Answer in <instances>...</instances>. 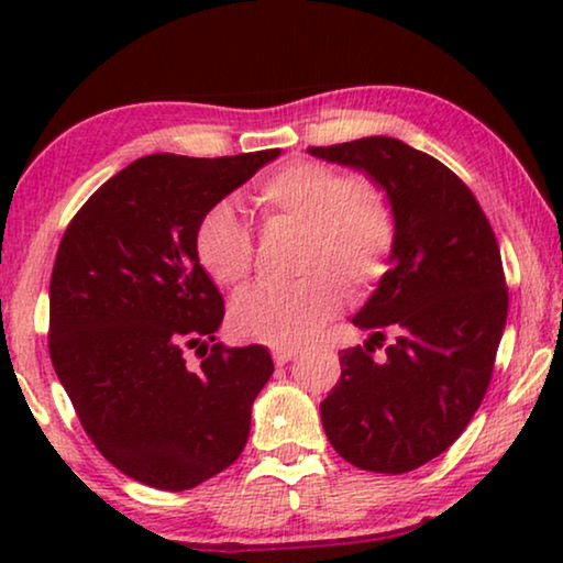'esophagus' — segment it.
Segmentation results:
<instances>
[{
  "mask_svg": "<svg viewBox=\"0 0 563 563\" xmlns=\"http://www.w3.org/2000/svg\"><path fill=\"white\" fill-rule=\"evenodd\" d=\"M297 349H274V361H276V366H284V364H289L291 358H297Z\"/></svg>",
  "mask_w": 563,
  "mask_h": 563,
  "instance_id": "esophagus-1",
  "label": "esophagus"
}]
</instances>
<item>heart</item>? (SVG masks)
I'll return each instance as SVG.
<instances>
[{
	"label": "heart",
	"instance_id": "b5f03b06",
	"mask_svg": "<svg viewBox=\"0 0 563 563\" xmlns=\"http://www.w3.org/2000/svg\"><path fill=\"white\" fill-rule=\"evenodd\" d=\"M266 218L305 225L295 284H256L230 305V328L245 341L302 345L341 310L343 285L372 289L387 274L397 243L391 207L356 176L322 161H291L261 184ZM195 256L220 287H238L253 266V238L241 210L220 199L199 214ZM338 273L342 276H334Z\"/></svg>",
	"mask_w": 563,
	"mask_h": 563
}]
</instances>
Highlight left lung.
<instances>
[{
    "label": "left lung",
    "instance_id": "left-lung-1",
    "mask_svg": "<svg viewBox=\"0 0 563 563\" xmlns=\"http://www.w3.org/2000/svg\"><path fill=\"white\" fill-rule=\"evenodd\" d=\"M364 172L397 222L389 272L353 318L368 341L341 351V379L320 402L322 428L349 464L412 472L464 433L489 387L507 320L499 245L451 168L387 135L307 148ZM384 332L396 335L371 356Z\"/></svg>",
    "mask_w": 563,
    "mask_h": 563
}]
</instances>
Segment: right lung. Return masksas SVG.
<instances>
[{
  "label": "right lung",
  "mask_w": 563,
  "mask_h": 563,
  "mask_svg": "<svg viewBox=\"0 0 563 563\" xmlns=\"http://www.w3.org/2000/svg\"><path fill=\"white\" fill-rule=\"evenodd\" d=\"M279 153H153L68 222L51 274V361L91 443L130 479L191 489L249 441L274 361L264 345L214 343L225 305L191 238L207 207ZM184 347L203 364L189 369Z\"/></svg>",
  "instance_id": "right-lung-1"
}]
</instances>
